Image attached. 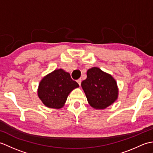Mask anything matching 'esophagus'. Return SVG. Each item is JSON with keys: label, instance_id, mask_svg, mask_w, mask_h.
Segmentation results:
<instances>
[{"label": "esophagus", "instance_id": "1", "mask_svg": "<svg viewBox=\"0 0 153 153\" xmlns=\"http://www.w3.org/2000/svg\"><path fill=\"white\" fill-rule=\"evenodd\" d=\"M77 82L78 83V84L80 85H81V83H82V79L79 78V79H77Z\"/></svg>", "mask_w": 153, "mask_h": 153}]
</instances>
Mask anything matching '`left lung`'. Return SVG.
Here are the masks:
<instances>
[{
  "mask_svg": "<svg viewBox=\"0 0 153 153\" xmlns=\"http://www.w3.org/2000/svg\"><path fill=\"white\" fill-rule=\"evenodd\" d=\"M82 87L90 106L95 109L107 108L118 97L116 80L97 67L87 70V78L82 82Z\"/></svg>",
  "mask_w": 153,
  "mask_h": 153,
  "instance_id": "obj_1",
  "label": "left lung"
}]
</instances>
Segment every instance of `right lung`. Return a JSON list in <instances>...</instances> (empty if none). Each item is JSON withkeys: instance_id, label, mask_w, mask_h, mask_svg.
Wrapping results in <instances>:
<instances>
[{"instance_id": "obj_1", "label": "right lung", "mask_w": 153, "mask_h": 153, "mask_svg": "<svg viewBox=\"0 0 153 153\" xmlns=\"http://www.w3.org/2000/svg\"><path fill=\"white\" fill-rule=\"evenodd\" d=\"M79 87L70 74L62 69L54 70L41 79L39 84L38 97L48 108L63 107L71 91Z\"/></svg>"}]
</instances>
